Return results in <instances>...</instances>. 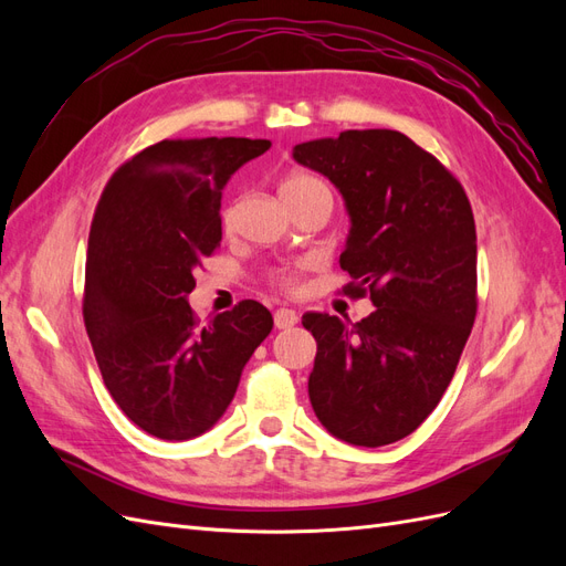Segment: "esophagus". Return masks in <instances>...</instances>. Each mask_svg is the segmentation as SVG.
I'll return each instance as SVG.
<instances>
[{"mask_svg":"<svg viewBox=\"0 0 566 566\" xmlns=\"http://www.w3.org/2000/svg\"><path fill=\"white\" fill-rule=\"evenodd\" d=\"M300 321V316H297V312L295 310H279L276 314H273V323H276V328L279 331H287V328H293V325Z\"/></svg>","mask_w":566,"mask_h":566,"instance_id":"1","label":"esophagus"}]
</instances>
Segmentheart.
Wrapping results in <instances>:
<instances>
[{
	"instance_id": "heart-1",
	"label": "heart",
	"mask_w": 566,
	"mask_h": 566,
	"mask_svg": "<svg viewBox=\"0 0 566 566\" xmlns=\"http://www.w3.org/2000/svg\"><path fill=\"white\" fill-rule=\"evenodd\" d=\"M310 193H328L333 196L331 186L325 184L323 179L314 177V175H306V172H295L283 179L281 184V196L285 202L290 200H297L302 196H310ZM233 219H235V208L229 202L224 210H221V227L227 231L233 227ZM304 271V264H295V266H283L276 273H273V281H276L281 287L285 290H297L300 287V276Z\"/></svg>"
}]
</instances>
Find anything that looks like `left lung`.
Here are the masks:
<instances>
[{"label":"left lung","mask_w":566,"mask_h":566,"mask_svg":"<svg viewBox=\"0 0 566 566\" xmlns=\"http://www.w3.org/2000/svg\"><path fill=\"white\" fill-rule=\"evenodd\" d=\"M328 177L352 217L339 266L358 323L304 314L316 339L310 399L321 424L354 447H385L418 427L447 391L476 316V231L465 188L432 153L394 129H347L295 146Z\"/></svg>","instance_id":"8db88e82"}]
</instances>
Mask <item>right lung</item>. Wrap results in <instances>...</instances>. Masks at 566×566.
I'll return each instance as SVG.
<instances>
[{
    "mask_svg": "<svg viewBox=\"0 0 566 566\" xmlns=\"http://www.w3.org/2000/svg\"><path fill=\"white\" fill-rule=\"evenodd\" d=\"M266 139H165L136 153L96 205L82 316L111 397L144 432L184 441L224 416L273 328L254 300L200 321L186 297L221 243V191Z\"/></svg>",
    "mask_w": 566,
    "mask_h": 566,
    "instance_id": "right-lung-1",
    "label": "right lung"
}]
</instances>
